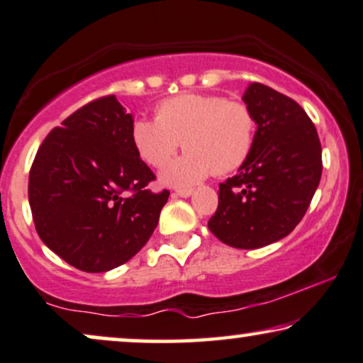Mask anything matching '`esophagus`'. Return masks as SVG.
Segmentation results:
<instances>
[{"label": "esophagus", "instance_id": "obj_1", "mask_svg": "<svg viewBox=\"0 0 363 363\" xmlns=\"http://www.w3.org/2000/svg\"><path fill=\"white\" fill-rule=\"evenodd\" d=\"M192 192H194V189H177L174 194L176 196H181V197H189Z\"/></svg>", "mask_w": 363, "mask_h": 363}]
</instances>
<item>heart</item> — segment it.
I'll use <instances>...</instances> for the list:
<instances>
[{
  "label": "heart",
  "instance_id": "heart-1",
  "mask_svg": "<svg viewBox=\"0 0 363 363\" xmlns=\"http://www.w3.org/2000/svg\"><path fill=\"white\" fill-rule=\"evenodd\" d=\"M156 121L136 119L131 139L138 156L149 167L171 164L182 143L186 154L162 174L172 187H189L212 172L224 176L239 169L252 152L257 118L240 101L224 96L179 94L154 109Z\"/></svg>",
  "mask_w": 363,
  "mask_h": 363
}]
</instances>
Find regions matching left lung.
Returning <instances> with one entry per match:
<instances>
[{"mask_svg":"<svg viewBox=\"0 0 363 363\" xmlns=\"http://www.w3.org/2000/svg\"><path fill=\"white\" fill-rule=\"evenodd\" d=\"M257 118L252 152L219 184V206L207 225L235 249H259L286 238L306 216L322 176V146L301 104L269 86L244 94Z\"/></svg>","mask_w":363,"mask_h":363,"instance_id":"left-lung-1","label":"left lung"}]
</instances>
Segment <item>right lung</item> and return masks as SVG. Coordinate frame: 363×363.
<instances>
[{
  "instance_id": "add662e5",
  "label": "right lung",
  "mask_w": 363,
  "mask_h": 363,
  "mask_svg": "<svg viewBox=\"0 0 363 363\" xmlns=\"http://www.w3.org/2000/svg\"><path fill=\"white\" fill-rule=\"evenodd\" d=\"M134 121L114 94L74 111L52 129L31 164L28 197L38 235L72 267L106 272L144 247L169 191L131 139Z\"/></svg>"
}]
</instances>
